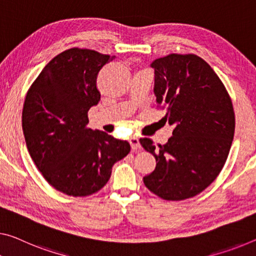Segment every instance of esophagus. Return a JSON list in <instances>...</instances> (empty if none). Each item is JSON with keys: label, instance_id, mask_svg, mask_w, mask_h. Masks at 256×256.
<instances>
[{"label": "esophagus", "instance_id": "34e87169", "mask_svg": "<svg viewBox=\"0 0 256 256\" xmlns=\"http://www.w3.org/2000/svg\"><path fill=\"white\" fill-rule=\"evenodd\" d=\"M129 142H130V145H132V150H140V148H142L140 143V140L137 138V137H132V138L129 140Z\"/></svg>", "mask_w": 256, "mask_h": 256}]
</instances>
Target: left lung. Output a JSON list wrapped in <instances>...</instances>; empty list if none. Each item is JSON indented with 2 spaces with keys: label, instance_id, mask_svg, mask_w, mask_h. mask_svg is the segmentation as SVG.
<instances>
[{
  "label": "left lung",
  "instance_id": "8db88e82",
  "mask_svg": "<svg viewBox=\"0 0 256 256\" xmlns=\"http://www.w3.org/2000/svg\"><path fill=\"white\" fill-rule=\"evenodd\" d=\"M154 95L174 124L166 144L140 138L156 166L143 178L164 200L192 198L210 186L226 164L234 135L231 98L218 74L196 54H170L151 64Z\"/></svg>",
  "mask_w": 256,
  "mask_h": 256
}]
</instances>
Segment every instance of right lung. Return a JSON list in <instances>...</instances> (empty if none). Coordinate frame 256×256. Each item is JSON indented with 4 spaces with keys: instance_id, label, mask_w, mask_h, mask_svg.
Wrapping results in <instances>:
<instances>
[{
    "instance_id": "1",
    "label": "right lung",
    "mask_w": 256,
    "mask_h": 256,
    "mask_svg": "<svg viewBox=\"0 0 256 256\" xmlns=\"http://www.w3.org/2000/svg\"><path fill=\"white\" fill-rule=\"evenodd\" d=\"M114 57L90 49L65 50L27 92L22 121L30 158L46 182L68 196L100 191L113 164L130 152L127 140L87 127L88 111L100 100L97 76Z\"/></svg>"
}]
</instances>
